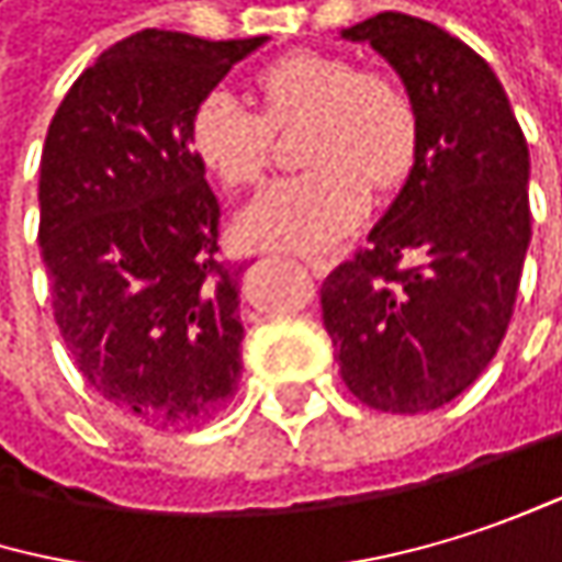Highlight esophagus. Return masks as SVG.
<instances>
[{"instance_id": "esophagus-1", "label": "esophagus", "mask_w": 562, "mask_h": 562, "mask_svg": "<svg viewBox=\"0 0 562 562\" xmlns=\"http://www.w3.org/2000/svg\"><path fill=\"white\" fill-rule=\"evenodd\" d=\"M300 259L306 262V269H310L313 276H326V272H329V259H326V256H316V252H303Z\"/></svg>"}]
</instances>
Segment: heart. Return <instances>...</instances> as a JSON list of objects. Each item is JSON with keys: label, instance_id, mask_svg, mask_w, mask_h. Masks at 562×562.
<instances>
[{"label": "heart", "instance_id": "heart-1", "mask_svg": "<svg viewBox=\"0 0 562 562\" xmlns=\"http://www.w3.org/2000/svg\"><path fill=\"white\" fill-rule=\"evenodd\" d=\"M259 111L213 88L190 114L196 160L226 187H256L272 160V131L306 121L300 160L313 164L272 183L239 216L259 246L316 249L346 233L372 190L398 187L418 154V114L405 85L342 55L290 52L256 75Z\"/></svg>", "mask_w": 562, "mask_h": 562}]
</instances>
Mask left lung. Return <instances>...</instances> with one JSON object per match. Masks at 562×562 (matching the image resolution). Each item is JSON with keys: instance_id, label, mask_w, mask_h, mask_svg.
<instances>
[{"instance_id": "obj_1", "label": "left lung", "mask_w": 562, "mask_h": 562, "mask_svg": "<svg viewBox=\"0 0 562 562\" xmlns=\"http://www.w3.org/2000/svg\"><path fill=\"white\" fill-rule=\"evenodd\" d=\"M402 75L415 167L369 246L319 290L349 392L392 415L454 402L497 356L530 246V150L491 65L445 29L379 12L342 32Z\"/></svg>"}]
</instances>
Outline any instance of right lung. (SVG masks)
Instances as JSON below:
<instances>
[{
	"instance_id": "obj_1",
	"label": "right lung",
	"mask_w": 562,
	"mask_h": 562,
	"mask_svg": "<svg viewBox=\"0 0 562 562\" xmlns=\"http://www.w3.org/2000/svg\"><path fill=\"white\" fill-rule=\"evenodd\" d=\"M266 35L144 29L58 104L38 167L52 313L85 382L150 428L216 418L239 382V286L190 147L193 104Z\"/></svg>"
}]
</instances>
